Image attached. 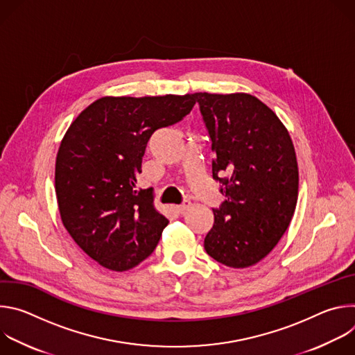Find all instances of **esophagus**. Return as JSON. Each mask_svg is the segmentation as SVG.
<instances>
[{
    "label": "esophagus",
    "mask_w": 355,
    "mask_h": 355,
    "mask_svg": "<svg viewBox=\"0 0 355 355\" xmlns=\"http://www.w3.org/2000/svg\"><path fill=\"white\" fill-rule=\"evenodd\" d=\"M189 207H191V202H189V200H182L180 205L175 207V211H177L178 214H184Z\"/></svg>",
    "instance_id": "obj_1"
}]
</instances>
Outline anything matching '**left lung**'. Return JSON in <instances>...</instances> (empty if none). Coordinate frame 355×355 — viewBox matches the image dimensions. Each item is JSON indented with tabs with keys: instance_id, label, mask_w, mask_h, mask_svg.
<instances>
[{
	"instance_id": "left-lung-1",
	"label": "left lung",
	"mask_w": 355,
	"mask_h": 355,
	"mask_svg": "<svg viewBox=\"0 0 355 355\" xmlns=\"http://www.w3.org/2000/svg\"><path fill=\"white\" fill-rule=\"evenodd\" d=\"M212 146V178L225 200L204 247L216 261L244 268L277 245L293 216L299 173L291 136L248 94L195 92Z\"/></svg>"
}]
</instances>
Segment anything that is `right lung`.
<instances>
[{"label":"right lung","mask_w":355,"mask_h":355,"mask_svg":"<svg viewBox=\"0 0 355 355\" xmlns=\"http://www.w3.org/2000/svg\"><path fill=\"white\" fill-rule=\"evenodd\" d=\"M192 94L105 96L71 123L56 159V196L64 227L103 267L126 271L155 251L168 220L137 189L151 135L182 121Z\"/></svg>","instance_id":"add662e5"}]
</instances>
